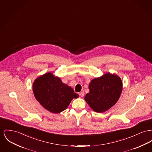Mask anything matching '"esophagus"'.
<instances>
[{
	"instance_id": "esophagus-1",
	"label": "esophagus",
	"mask_w": 152,
	"mask_h": 152,
	"mask_svg": "<svg viewBox=\"0 0 152 152\" xmlns=\"http://www.w3.org/2000/svg\"><path fill=\"white\" fill-rule=\"evenodd\" d=\"M79 95L81 97H83L84 96V92H81L79 93Z\"/></svg>"
}]
</instances>
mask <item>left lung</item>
<instances>
[{"label": "left lung", "mask_w": 152, "mask_h": 152, "mask_svg": "<svg viewBox=\"0 0 152 152\" xmlns=\"http://www.w3.org/2000/svg\"><path fill=\"white\" fill-rule=\"evenodd\" d=\"M89 92L84 100L94 111L103 113L116 104L121 95L123 84L115 74L106 73L89 83Z\"/></svg>", "instance_id": "8db88e82"}]
</instances>
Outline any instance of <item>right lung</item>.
I'll return each instance as SVG.
<instances>
[{
	"mask_svg": "<svg viewBox=\"0 0 152 152\" xmlns=\"http://www.w3.org/2000/svg\"><path fill=\"white\" fill-rule=\"evenodd\" d=\"M33 91L40 104L54 114L64 111L73 99L79 98L72 88L50 72L36 79L33 84Z\"/></svg>",
	"mask_w": 152,
	"mask_h": 152,
	"instance_id": "1",
	"label": "right lung"
}]
</instances>
